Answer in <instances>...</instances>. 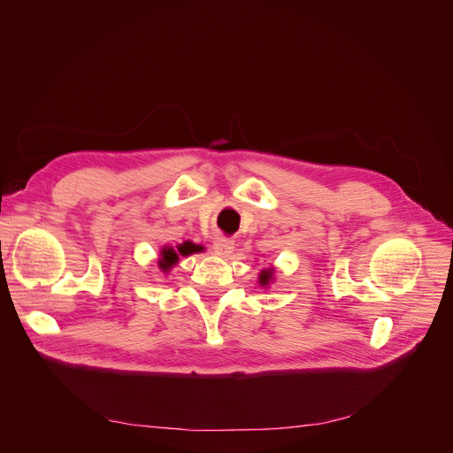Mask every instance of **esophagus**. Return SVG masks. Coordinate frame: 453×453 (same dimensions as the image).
Wrapping results in <instances>:
<instances>
[{
  "label": "esophagus",
  "mask_w": 453,
  "mask_h": 453,
  "mask_svg": "<svg viewBox=\"0 0 453 453\" xmlns=\"http://www.w3.org/2000/svg\"><path fill=\"white\" fill-rule=\"evenodd\" d=\"M212 250L217 251L219 255H222V257H227L229 253H233L234 242L231 239H226V236H220V239H217V241L212 242Z\"/></svg>",
  "instance_id": "esophagus-1"
}]
</instances>
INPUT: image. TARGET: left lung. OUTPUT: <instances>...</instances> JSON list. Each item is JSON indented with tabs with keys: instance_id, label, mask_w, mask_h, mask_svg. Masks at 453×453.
<instances>
[{
	"instance_id": "1",
	"label": "left lung",
	"mask_w": 453,
	"mask_h": 453,
	"mask_svg": "<svg viewBox=\"0 0 453 453\" xmlns=\"http://www.w3.org/2000/svg\"><path fill=\"white\" fill-rule=\"evenodd\" d=\"M270 279H272V270H270V272H263V273H260L258 282L263 284V287H265V284H268V280H270Z\"/></svg>"
}]
</instances>
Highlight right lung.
<instances>
[{
  "instance_id": "obj_1",
  "label": "right lung",
  "mask_w": 453,
  "mask_h": 453,
  "mask_svg": "<svg viewBox=\"0 0 453 453\" xmlns=\"http://www.w3.org/2000/svg\"><path fill=\"white\" fill-rule=\"evenodd\" d=\"M198 250H200L198 246L190 244V242H185V244L178 246V251H180V255H188V253H195V251H198ZM176 263H178V253H176L173 248H165V250L161 251L159 268L166 272V270H169V268H173V265H176Z\"/></svg>"
}]
</instances>
